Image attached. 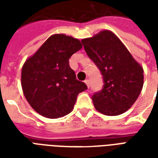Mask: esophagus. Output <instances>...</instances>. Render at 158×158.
<instances>
[{
  "instance_id": "obj_1",
  "label": "esophagus",
  "mask_w": 158,
  "mask_h": 158,
  "mask_svg": "<svg viewBox=\"0 0 158 158\" xmlns=\"http://www.w3.org/2000/svg\"><path fill=\"white\" fill-rule=\"evenodd\" d=\"M85 83L86 84V85H87V87H88V88H89V79H85Z\"/></svg>"
}]
</instances>
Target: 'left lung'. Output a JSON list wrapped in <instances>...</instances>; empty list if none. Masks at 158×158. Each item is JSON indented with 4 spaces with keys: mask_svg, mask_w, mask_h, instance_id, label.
Instances as JSON below:
<instances>
[{
    "mask_svg": "<svg viewBox=\"0 0 158 158\" xmlns=\"http://www.w3.org/2000/svg\"><path fill=\"white\" fill-rule=\"evenodd\" d=\"M81 42L86 54L102 75V89L91 97L96 109L107 116L122 114L140 94L144 82L143 69L109 30Z\"/></svg>",
    "mask_w": 158,
    "mask_h": 158,
    "instance_id": "obj_1",
    "label": "left lung"
}]
</instances>
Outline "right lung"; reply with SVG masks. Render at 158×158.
<instances>
[{"label":"right lung","mask_w":158,"mask_h":158,"mask_svg":"<svg viewBox=\"0 0 158 158\" xmlns=\"http://www.w3.org/2000/svg\"><path fill=\"white\" fill-rule=\"evenodd\" d=\"M81 48L79 40L54 35L23 64V91L33 109L42 116L57 118L69 114L78 95L87 89L69 66L71 56Z\"/></svg>","instance_id":"add662e5"}]
</instances>
